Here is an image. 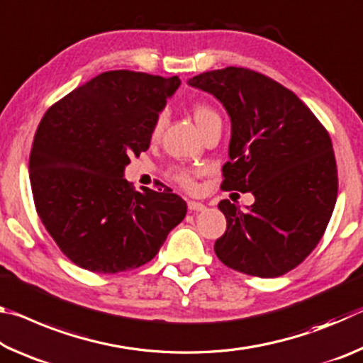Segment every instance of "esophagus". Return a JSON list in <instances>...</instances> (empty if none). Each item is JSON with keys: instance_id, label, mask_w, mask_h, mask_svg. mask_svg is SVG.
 Segmentation results:
<instances>
[{"instance_id": "34e87169", "label": "esophagus", "mask_w": 363, "mask_h": 363, "mask_svg": "<svg viewBox=\"0 0 363 363\" xmlns=\"http://www.w3.org/2000/svg\"><path fill=\"white\" fill-rule=\"evenodd\" d=\"M187 208H189V211L195 213V211H203V210H205V205L201 203V201L189 200V201H187Z\"/></svg>"}]
</instances>
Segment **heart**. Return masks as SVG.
<instances>
[{
    "instance_id": "obj_1",
    "label": "heart",
    "mask_w": 363,
    "mask_h": 363,
    "mask_svg": "<svg viewBox=\"0 0 363 363\" xmlns=\"http://www.w3.org/2000/svg\"><path fill=\"white\" fill-rule=\"evenodd\" d=\"M192 113H194V118H195L196 126L200 128V131L205 130L208 123H211L213 120H218L219 118V115H218L216 110L208 106V104H195V106L192 107ZM164 121H167V116H164V113L157 115L155 123H153L152 131H150L152 139H157L160 134H162L163 126H164ZM169 177L174 182L179 184V186L186 187V189H192L195 186L192 174H190L189 171L184 169V168L169 169Z\"/></svg>"
}]
</instances>
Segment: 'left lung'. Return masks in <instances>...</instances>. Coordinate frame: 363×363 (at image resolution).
Here are the masks:
<instances>
[{
  "mask_svg": "<svg viewBox=\"0 0 363 363\" xmlns=\"http://www.w3.org/2000/svg\"><path fill=\"white\" fill-rule=\"evenodd\" d=\"M223 102L232 121L223 190L251 192L242 211L219 201L227 229L214 253L227 267L261 279L280 277L317 247L337 195L328 131L285 86L255 70L225 67L189 79Z\"/></svg>",
  "mask_w": 363,
  "mask_h": 363,
  "instance_id": "left-lung-1",
  "label": "left lung"
}]
</instances>
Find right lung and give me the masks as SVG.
Returning <instances> with one entry per match:
<instances>
[{
  "mask_svg": "<svg viewBox=\"0 0 363 363\" xmlns=\"http://www.w3.org/2000/svg\"><path fill=\"white\" fill-rule=\"evenodd\" d=\"M179 77L112 70L52 104L35 133L30 184L36 213L72 262L118 274L155 257L187 205L171 189L138 192L123 177Z\"/></svg>",
  "mask_w": 363,
  "mask_h": 363,
  "instance_id": "add662e5",
  "label": "right lung"
}]
</instances>
